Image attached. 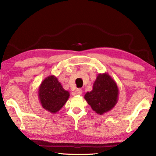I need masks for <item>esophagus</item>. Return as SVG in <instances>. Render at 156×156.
<instances>
[{"label": "esophagus", "mask_w": 156, "mask_h": 156, "mask_svg": "<svg viewBox=\"0 0 156 156\" xmlns=\"http://www.w3.org/2000/svg\"><path fill=\"white\" fill-rule=\"evenodd\" d=\"M75 93L77 95H81L82 94V90L81 88H77L75 90Z\"/></svg>", "instance_id": "esophagus-1"}]
</instances>
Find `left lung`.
Wrapping results in <instances>:
<instances>
[{"instance_id": "left-lung-1", "label": "left lung", "mask_w": 156, "mask_h": 156, "mask_svg": "<svg viewBox=\"0 0 156 156\" xmlns=\"http://www.w3.org/2000/svg\"><path fill=\"white\" fill-rule=\"evenodd\" d=\"M84 97L92 110L97 114L103 115L112 110L117 103V84L108 73L98 74L92 90L87 92Z\"/></svg>"}]
</instances>
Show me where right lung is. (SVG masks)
I'll return each instance as SVG.
<instances>
[{
    "label": "right lung",
    "mask_w": 156,
    "mask_h": 156,
    "mask_svg": "<svg viewBox=\"0 0 156 156\" xmlns=\"http://www.w3.org/2000/svg\"><path fill=\"white\" fill-rule=\"evenodd\" d=\"M69 97V92L63 88L54 75L45 78L39 87L38 98L42 107L53 114L60 110Z\"/></svg>",
    "instance_id": "1"
}]
</instances>
